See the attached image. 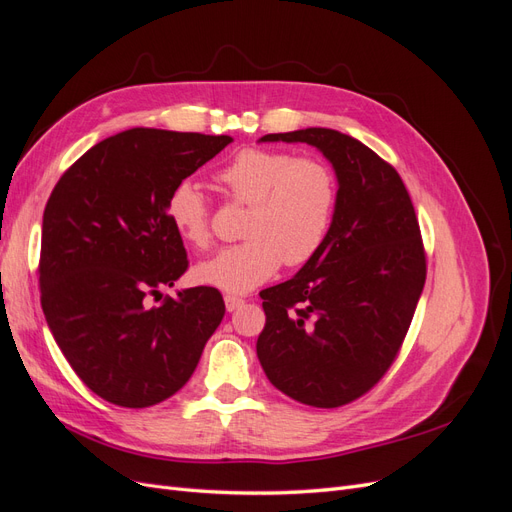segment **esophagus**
<instances>
[{"mask_svg": "<svg viewBox=\"0 0 512 512\" xmlns=\"http://www.w3.org/2000/svg\"><path fill=\"white\" fill-rule=\"evenodd\" d=\"M224 303H226V309L228 312H235V309H239L245 301L241 297H235V294H226L224 297Z\"/></svg>", "mask_w": 512, "mask_h": 512, "instance_id": "esophagus-1", "label": "esophagus"}]
</instances>
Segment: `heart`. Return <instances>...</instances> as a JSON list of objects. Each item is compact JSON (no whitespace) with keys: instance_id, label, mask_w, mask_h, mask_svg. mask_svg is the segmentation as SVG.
<instances>
[{"instance_id":"heart-1","label":"heart","mask_w":512,"mask_h":512,"mask_svg":"<svg viewBox=\"0 0 512 512\" xmlns=\"http://www.w3.org/2000/svg\"><path fill=\"white\" fill-rule=\"evenodd\" d=\"M218 181L237 203L250 205L243 226L247 239L200 262L198 282L247 292L267 282L282 262L301 267L327 243L337 181L320 158H297L284 149H243L220 168ZM166 218L183 241L209 245V200L192 179L177 181L168 192Z\"/></svg>"}]
</instances>
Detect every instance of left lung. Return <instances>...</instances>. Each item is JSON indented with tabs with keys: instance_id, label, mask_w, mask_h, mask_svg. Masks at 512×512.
I'll return each mask as SVG.
<instances>
[{
	"instance_id": "1",
	"label": "left lung",
	"mask_w": 512,
	"mask_h": 512,
	"mask_svg": "<svg viewBox=\"0 0 512 512\" xmlns=\"http://www.w3.org/2000/svg\"><path fill=\"white\" fill-rule=\"evenodd\" d=\"M307 143L337 177V207L322 250L288 282L260 292L256 354L269 382L314 408L367 393L395 361L425 286V250L397 170L356 138L329 128L267 134Z\"/></svg>"
}]
</instances>
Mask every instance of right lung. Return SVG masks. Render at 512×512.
Masks as SVG:
<instances>
[{"label": "right lung", "instance_id": "1", "mask_svg": "<svg viewBox=\"0 0 512 512\" xmlns=\"http://www.w3.org/2000/svg\"><path fill=\"white\" fill-rule=\"evenodd\" d=\"M232 143L230 136L132 128L76 160L42 218V312L70 367L121 408H149L190 380L224 318L218 288L162 299L188 269L166 218L173 185Z\"/></svg>", "mask_w": 512, "mask_h": 512}]
</instances>
